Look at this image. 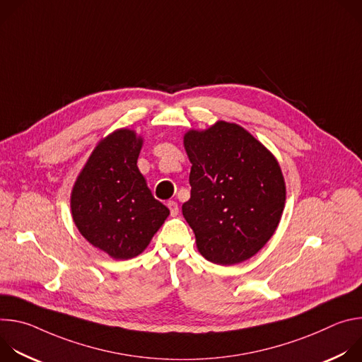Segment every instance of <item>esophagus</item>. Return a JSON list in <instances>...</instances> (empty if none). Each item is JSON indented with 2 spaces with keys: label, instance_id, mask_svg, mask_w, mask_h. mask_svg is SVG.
Masks as SVG:
<instances>
[{
  "label": "esophagus",
  "instance_id": "34e87169",
  "mask_svg": "<svg viewBox=\"0 0 362 362\" xmlns=\"http://www.w3.org/2000/svg\"><path fill=\"white\" fill-rule=\"evenodd\" d=\"M168 208H169L172 216H176L179 214V204L175 200H169L168 202Z\"/></svg>",
  "mask_w": 362,
  "mask_h": 362
}]
</instances>
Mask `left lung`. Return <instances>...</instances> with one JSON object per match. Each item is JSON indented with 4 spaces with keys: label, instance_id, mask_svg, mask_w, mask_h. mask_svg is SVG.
I'll return each mask as SVG.
<instances>
[{
    "label": "left lung",
    "instance_id": "obj_1",
    "mask_svg": "<svg viewBox=\"0 0 362 362\" xmlns=\"http://www.w3.org/2000/svg\"><path fill=\"white\" fill-rule=\"evenodd\" d=\"M192 163L190 199L182 212L199 252L235 265L271 239L285 206V182L272 154L238 124L218 122L185 134Z\"/></svg>",
    "mask_w": 362,
    "mask_h": 362
}]
</instances>
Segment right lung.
<instances>
[{"label": "right lung", "instance_id": "1", "mask_svg": "<svg viewBox=\"0 0 362 362\" xmlns=\"http://www.w3.org/2000/svg\"><path fill=\"white\" fill-rule=\"evenodd\" d=\"M140 148L134 132H115L94 148L71 193L80 233L122 261L141 253L170 214L137 168Z\"/></svg>", "mask_w": 362, "mask_h": 362}]
</instances>
